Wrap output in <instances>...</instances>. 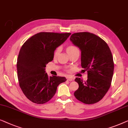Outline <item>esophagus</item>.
<instances>
[{"label": "esophagus", "mask_w": 128, "mask_h": 128, "mask_svg": "<svg viewBox=\"0 0 128 128\" xmlns=\"http://www.w3.org/2000/svg\"><path fill=\"white\" fill-rule=\"evenodd\" d=\"M66 79H67V80H69V81H72L74 80V78H72L71 76H67L66 77Z\"/></svg>", "instance_id": "1"}]
</instances>
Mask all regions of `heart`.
I'll use <instances>...</instances> for the list:
<instances>
[{
    "instance_id": "1",
    "label": "heart",
    "mask_w": 128,
    "mask_h": 128,
    "mask_svg": "<svg viewBox=\"0 0 128 128\" xmlns=\"http://www.w3.org/2000/svg\"><path fill=\"white\" fill-rule=\"evenodd\" d=\"M66 51H67L68 53L70 54L72 53H74V52H78L79 49L76 46L70 45V46H68L67 48H66ZM60 48H57L55 50L54 53V57H57V56L58 55V54H59V53H60ZM79 52H80V51H79Z\"/></svg>"
}]
</instances>
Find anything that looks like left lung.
Wrapping results in <instances>:
<instances>
[{
  "label": "left lung",
  "mask_w": 128,
  "mask_h": 128,
  "mask_svg": "<svg viewBox=\"0 0 128 128\" xmlns=\"http://www.w3.org/2000/svg\"><path fill=\"white\" fill-rule=\"evenodd\" d=\"M70 40L81 51V66L88 72L86 81L75 78L79 88L74 96L84 104H94L110 88L114 68L112 53L105 41L90 32L73 34Z\"/></svg>",
  "instance_id": "8db88e82"
}]
</instances>
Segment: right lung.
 Listing matches in <instances>:
<instances>
[{"mask_svg": "<svg viewBox=\"0 0 128 128\" xmlns=\"http://www.w3.org/2000/svg\"><path fill=\"white\" fill-rule=\"evenodd\" d=\"M71 33L39 32L28 39L20 50L17 58L19 84L26 98L36 104H44L54 96L57 86L65 77H48L46 64L53 60L57 47L66 40Z\"/></svg>", "mask_w": 128, "mask_h": 128, "instance_id": "add662e5", "label": "right lung"}]
</instances>
